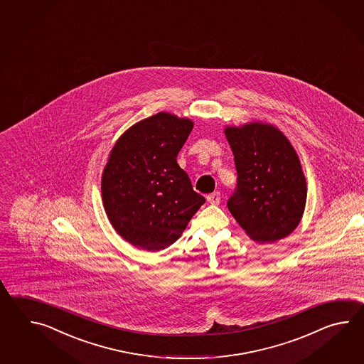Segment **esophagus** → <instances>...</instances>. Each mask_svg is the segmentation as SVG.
I'll return each mask as SVG.
<instances>
[{
    "label": "esophagus",
    "mask_w": 364,
    "mask_h": 364,
    "mask_svg": "<svg viewBox=\"0 0 364 364\" xmlns=\"http://www.w3.org/2000/svg\"><path fill=\"white\" fill-rule=\"evenodd\" d=\"M207 200H208V203H210V204L216 205V204H218L220 200H221V195H220V193H209L208 196H207Z\"/></svg>",
    "instance_id": "esophagus-1"
}]
</instances>
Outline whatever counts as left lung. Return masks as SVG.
I'll list each match as a JSON object with an SVG mask.
<instances>
[{"instance_id": "1", "label": "left lung", "mask_w": 364, "mask_h": 364, "mask_svg": "<svg viewBox=\"0 0 364 364\" xmlns=\"http://www.w3.org/2000/svg\"><path fill=\"white\" fill-rule=\"evenodd\" d=\"M238 173L228 208L248 237L272 243L294 232L302 220L307 182L290 140L276 126L251 121L226 126Z\"/></svg>"}]
</instances>
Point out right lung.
Wrapping results in <instances>:
<instances>
[{"mask_svg": "<svg viewBox=\"0 0 364 364\" xmlns=\"http://www.w3.org/2000/svg\"><path fill=\"white\" fill-rule=\"evenodd\" d=\"M193 127L190 118L160 112L129 127L109 154L102 204L114 230L135 247H169L205 203L177 164Z\"/></svg>", "mask_w": 364, "mask_h": 364, "instance_id": "obj_1", "label": "right lung"}]
</instances>
